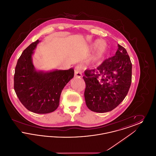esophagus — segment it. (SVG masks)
Segmentation results:
<instances>
[{"instance_id":"obj_1","label":"esophagus","mask_w":156,"mask_h":156,"mask_svg":"<svg viewBox=\"0 0 156 156\" xmlns=\"http://www.w3.org/2000/svg\"><path fill=\"white\" fill-rule=\"evenodd\" d=\"M82 69L81 67L80 66H76L74 68V75L76 77H81Z\"/></svg>"}]
</instances>
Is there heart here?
Segmentation results:
<instances>
[{
	"mask_svg": "<svg viewBox=\"0 0 156 156\" xmlns=\"http://www.w3.org/2000/svg\"><path fill=\"white\" fill-rule=\"evenodd\" d=\"M100 44L99 45V46H98V51H99V53H102V52H104V50H105V45H104L103 43H100L99 41H97V42L95 43V45H97V44Z\"/></svg>",
	"mask_w": 156,
	"mask_h": 156,
	"instance_id": "1",
	"label": "heart"
}]
</instances>
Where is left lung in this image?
I'll return each instance as SVG.
<instances>
[{
  "label": "left lung",
  "instance_id": "obj_1",
  "mask_svg": "<svg viewBox=\"0 0 156 156\" xmlns=\"http://www.w3.org/2000/svg\"><path fill=\"white\" fill-rule=\"evenodd\" d=\"M118 46L114 56L105 59L97 69L85 71L84 97L92 111H111L123 101L130 88L132 64L126 49Z\"/></svg>",
  "mask_w": 156,
  "mask_h": 156
}]
</instances>
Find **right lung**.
Masks as SVG:
<instances>
[{
    "label": "right lung",
    "instance_id": "1",
    "mask_svg": "<svg viewBox=\"0 0 156 156\" xmlns=\"http://www.w3.org/2000/svg\"><path fill=\"white\" fill-rule=\"evenodd\" d=\"M38 40L22 52L17 61L14 75V89L19 99L29 111L40 114L57 109L64 87L74 76L73 68L68 70L37 71L32 54Z\"/></svg>",
    "mask_w": 156,
    "mask_h": 156
}]
</instances>
